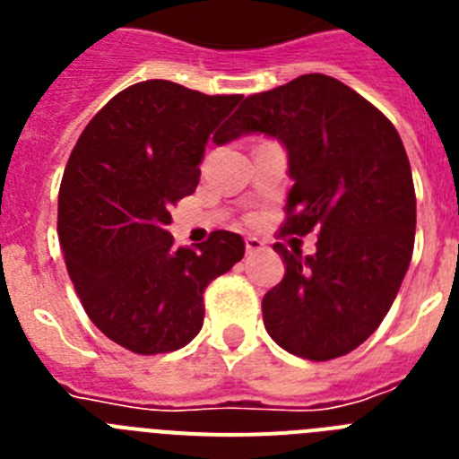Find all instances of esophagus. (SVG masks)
Instances as JSON below:
<instances>
[{
  "instance_id": "obj_1",
  "label": "esophagus",
  "mask_w": 459,
  "mask_h": 459,
  "mask_svg": "<svg viewBox=\"0 0 459 459\" xmlns=\"http://www.w3.org/2000/svg\"><path fill=\"white\" fill-rule=\"evenodd\" d=\"M259 250H264V241L257 237H246V253L255 255L259 253Z\"/></svg>"
}]
</instances>
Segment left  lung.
<instances>
[{"label":"left lung","mask_w":459,"mask_h":459,"mask_svg":"<svg viewBox=\"0 0 459 459\" xmlns=\"http://www.w3.org/2000/svg\"><path fill=\"white\" fill-rule=\"evenodd\" d=\"M278 137L290 177L280 234L317 230V253L273 248L285 278L262 299L271 338L290 354L331 360L366 342L395 301L416 234L411 168L395 126L360 93L307 73L243 100L218 144Z\"/></svg>","instance_id":"obj_1"}]
</instances>
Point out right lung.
Instances as JSON below:
<instances>
[{
	"label": "right lung",
	"instance_id": "1",
	"mask_svg": "<svg viewBox=\"0 0 459 459\" xmlns=\"http://www.w3.org/2000/svg\"><path fill=\"white\" fill-rule=\"evenodd\" d=\"M243 96L169 80L124 89L87 124L59 188L56 232L84 312L135 354L181 350L200 333L204 290L246 253L238 234L177 248L169 209L195 193L211 133Z\"/></svg>",
	"mask_w": 459,
	"mask_h": 459
}]
</instances>
